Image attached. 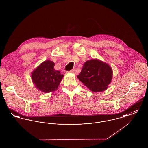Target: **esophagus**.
Here are the masks:
<instances>
[{"label": "esophagus", "mask_w": 148, "mask_h": 148, "mask_svg": "<svg viewBox=\"0 0 148 148\" xmlns=\"http://www.w3.org/2000/svg\"><path fill=\"white\" fill-rule=\"evenodd\" d=\"M66 73H73V74H75V70H71V71H66Z\"/></svg>", "instance_id": "obj_1"}]
</instances>
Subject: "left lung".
Here are the masks:
<instances>
[{
  "label": "left lung",
  "instance_id": "obj_1",
  "mask_svg": "<svg viewBox=\"0 0 148 148\" xmlns=\"http://www.w3.org/2000/svg\"><path fill=\"white\" fill-rule=\"evenodd\" d=\"M113 71L110 66L97 59L86 62L77 77L93 92L106 90L112 79Z\"/></svg>",
  "mask_w": 148,
  "mask_h": 148
}]
</instances>
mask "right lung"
<instances>
[{"label": "right lung", "mask_w": 148, "mask_h": 148, "mask_svg": "<svg viewBox=\"0 0 148 148\" xmlns=\"http://www.w3.org/2000/svg\"><path fill=\"white\" fill-rule=\"evenodd\" d=\"M63 75L54 69V63L46 60L33 71L32 79L36 87L48 93L58 89Z\"/></svg>", "instance_id": "right-lung-1"}]
</instances>
